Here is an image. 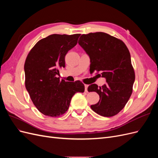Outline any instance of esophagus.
<instances>
[{
	"mask_svg": "<svg viewBox=\"0 0 158 158\" xmlns=\"http://www.w3.org/2000/svg\"><path fill=\"white\" fill-rule=\"evenodd\" d=\"M84 87H85V92H88V85H87V84H85V85H84Z\"/></svg>",
	"mask_w": 158,
	"mask_h": 158,
	"instance_id": "34e87169",
	"label": "esophagus"
}]
</instances>
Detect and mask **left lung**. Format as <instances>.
I'll list each match as a JSON object with an SVG mask.
<instances>
[{"instance_id":"8db88e82","label":"left lung","mask_w":158,"mask_h":158,"mask_svg":"<svg viewBox=\"0 0 158 158\" xmlns=\"http://www.w3.org/2000/svg\"><path fill=\"white\" fill-rule=\"evenodd\" d=\"M78 44L89 57L91 73H101L106 79L102 87L88 86V92L99 95V101L91 108L103 117L115 115L128 102L135 80L130 52L121 40L103 32L83 34Z\"/></svg>"}]
</instances>
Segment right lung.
I'll return each mask as SVG.
<instances>
[{
	"label": "right lung",
	"mask_w": 158,
	"mask_h": 158,
	"mask_svg": "<svg viewBox=\"0 0 158 158\" xmlns=\"http://www.w3.org/2000/svg\"><path fill=\"white\" fill-rule=\"evenodd\" d=\"M80 34H52L38 41L24 64L25 85L33 104L45 115L59 117L67 111L71 99L84 92L80 81L60 80L59 69L64 68L65 55L77 44Z\"/></svg>",
	"instance_id": "right-lung-1"
}]
</instances>
